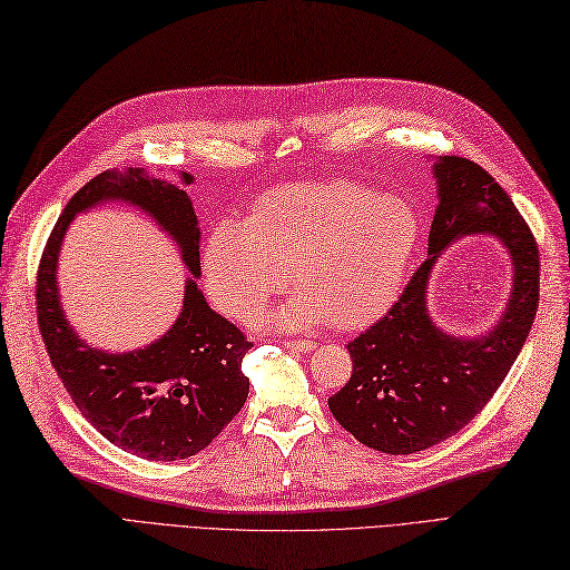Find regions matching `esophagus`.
Listing matches in <instances>:
<instances>
[{
    "instance_id": "esophagus-1",
    "label": "esophagus",
    "mask_w": 570,
    "mask_h": 570,
    "mask_svg": "<svg viewBox=\"0 0 570 570\" xmlns=\"http://www.w3.org/2000/svg\"><path fill=\"white\" fill-rule=\"evenodd\" d=\"M285 344L289 350H297V352H314L316 350V342H312V340H285Z\"/></svg>"
}]
</instances>
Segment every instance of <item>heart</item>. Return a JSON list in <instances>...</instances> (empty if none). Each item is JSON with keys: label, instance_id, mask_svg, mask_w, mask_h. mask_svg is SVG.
<instances>
[{"label": "heart", "instance_id": "heart-1", "mask_svg": "<svg viewBox=\"0 0 570 570\" xmlns=\"http://www.w3.org/2000/svg\"><path fill=\"white\" fill-rule=\"evenodd\" d=\"M419 243V216L356 183L275 187L239 226L223 220L204 247L214 302L249 321L289 281L299 289L275 314L287 327L371 321L400 292Z\"/></svg>", "mask_w": 570, "mask_h": 570}]
</instances>
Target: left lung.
Segmentation results:
<instances>
[{"label": "left lung", "instance_id": "1", "mask_svg": "<svg viewBox=\"0 0 570 570\" xmlns=\"http://www.w3.org/2000/svg\"><path fill=\"white\" fill-rule=\"evenodd\" d=\"M435 178L440 204L428 235L430 256L387 314L347 344L352 377L327 400L347 433L383 454L423 452L469 425L519 358L538 314V243L504 187L465 157H442ZM469 232L503 239L517 283L508 314L490 336L456 341L424 314V283L436 252Z\"/></svg>", "mask_w": 570, "mask_h": 570}]
</instances>
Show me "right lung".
I'll return each instance as SVG.
<instances>
[{
    "label": "right lung",
    "instance_id": "1",
    "mask_svg": "<svg viewBox=\"0 0 570 570\" xmlns=\"http://www.w3.org/2000/svg\"><path fill=\"white\" fill-rule=\"evenodd\" d=\"M183 180L189 185L193 176ZM109 197L128 199L157 218L178 239L189 273L199 275L197 216L183 189L135 170L97 176L66 204L42 249L36 304L45 350L78 411L118 450L151 461L195 456L247 402L243 358L252 342L212 312L197 283L187 281L180 318L159 342L130 354L85 347L61 314L57 254L73 216Z\"/></svg>",
    "mask_w": 570,
    "mask_h": 570
}]
</instances>
